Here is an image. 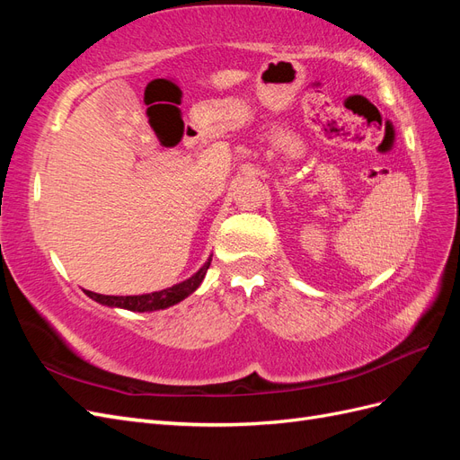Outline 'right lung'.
Segmentation results:
<instances>
[{"label": "right lung", "mask_w": 460, "mask_h": 460, "mask_svg": "<svg viewBox=\"0 0 460 460\" xmlns=\"http://www.w3.org/2000/svg\"><path fill=\"white\" fill-rule=\"evenodd\" d=\"M211 267V257L207 259L203 267L193 274L188 280L174 284L172 288H166L161 291H153V294H144V296H102V294H93V291L84 289V294L102 305H107V307H117V309H128L136 313H149V311H159L172 307V305L180 303L191 296L193 291L199 288L203 282V278L207 274V269Z\"/></svg>", "instance_id": "add662e5"}]
</instances>
